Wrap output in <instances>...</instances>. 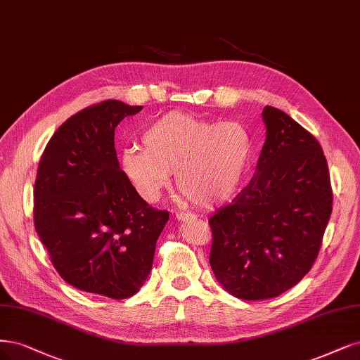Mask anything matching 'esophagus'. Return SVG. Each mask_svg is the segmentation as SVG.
<instances>
[{
  "instance_id": "obj_1",
  "label": "esophagus",
  "mask_w": 360,
  "mask_h": 360,
  "mask_svg": "<svg viewBox=\"0 0 360 360\" xmlns=\"http://www.w3.org/2000/svg\"><path fill=\"white\" fill-rule=\"evenodd\" d=\"M176 219L179 221H188V220H193L195 214H192L189 212H180V213H176Z\"/></svg>"
}]
</instances>
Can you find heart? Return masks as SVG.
Wrapping results in <instances>:
<instances>
[{"label":"heart","mask_w":360,"mask_h":360,"mask_svg":"<svg viewBox=\"0 0 360 360\" xmlns=\"http://www.w3.org/2000/svg\"><path fill=\"white\" fill-rule=\"evenodd\" d=\"M143 147L123 148L119 164L143 200L156 201L176 172V188L195 207L229 201L238 191L252 153L250 135L240 122H212L183 111L152 120Z\"/></svg>","instance_id":"1"}]
</instances>
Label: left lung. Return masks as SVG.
Wrapping results in <instances>:
<instances>
[{
    "mask_svg": "<svg viewBox=\"0 0 360 360\" xmlns=\"http://www.w3.org/2000/svg\"><path fill=\"white\" fill-rule=\"evenodd\" d=\"M266 140L250 183L216 210L210 265L235 298H276L311 269L332 213L326 158L284 111H262Z\"/></svg>",
    "mask_w": 360,
    "mask_h": 360,
    "instance_id": "8db88e82",
    "label": "left lung"
}]
</instances>
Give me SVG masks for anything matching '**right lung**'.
I'll return each instance as SVG.
<instances>
[{
	"instance_id": "right-lung-1",
	"label": "right lung",
	"mask_w": 360,
	"mask_h": 360,
	"mask_svg": "<svg viewBox=\"0 0 360 360\" xmlns=\"http://www.w3.org/2000/svg\"><path fill=\"white\" fill-rule=\"evenodd\" d=\"M141 110L107 100L67 119L44 148L34 186V226L58 274L111 300L140 290L169 219L119 167L115 129Z\"/></svg>"
}]
</instances>
